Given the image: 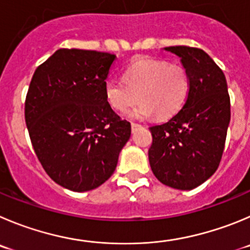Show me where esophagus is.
Here are the masks:
<instances>
[{"instance_id":"1","label":"esophagus","mask_w":250,"mask_h":250,"mask_svg":"<svg viewBox=\"0 0 250 250\" xmlns=\"http://www.w3.org/2000/svg\"><path fill=\"white\" fill-rule=\"evenodd\" d=\"M141 127H142V125H138V123H132V130H133V132H134L136 129H138V128H141Z\"/></svg>"}]
</instances>
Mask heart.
I'll list each match as a JSON object with an SVG mask.
<instances>
[{
    "mask_svg": "<svg viewBox=\"0 0 250 250\" xmlns=\"http://www.w3.org/2000/svg\"><path fill=\"white\" fill-rule=\"evenodd\" d=\"M191 90L188 69L167 60L138 58L123 70V80H104V92L109 106L125 112L141 100L129 112L130 117L146 118L155 116L167 120L178 113L186 104Z\"/></svg>",
    "mask_w": 250,
    "mask_h": 250,
    "instance_id": "b5f03b06",
    "label": "heart"
}]
</instances>
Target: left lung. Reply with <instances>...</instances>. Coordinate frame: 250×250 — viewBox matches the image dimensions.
<instances>
[{
	"label": "left lung",
	"mask_w": 250,
	"mask_h": 250,
	"mask_svg": "<svg viewBox=\"0 0 250 250\" xmlns=\"http://www.w3.org/2000/svg\"><path fill=\"white\" fill-rule=\"evenodd\" d=\"M165 50L181 58L190 74L191 90L178 113L149 128L153 137L149 163L160 183L191 190L212 176L222 159L230 120L227 81L202 49L176 45Z\"/></svg>",
	"instance_id": "left-lung-1"
}]
</instances>
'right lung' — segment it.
Masks as SVG:
<instances>
[{"mask_svg": "<svg viewBox=\"0 0 250 250\" xmlns=\"http://www.w3.org/2000/svg\"><path fill=\"white\" fill-rule=\"evenodd\" d=\"M116 55L59 49L39 65L24 117L38 160L51 180L76 192L108 180L130 137V123L106 101L104 80Z\"/></svg>", "mask_w": 250, "mask_h": 250, "instance_id": "add662e5", "label": "right lung"}]
</instances>
